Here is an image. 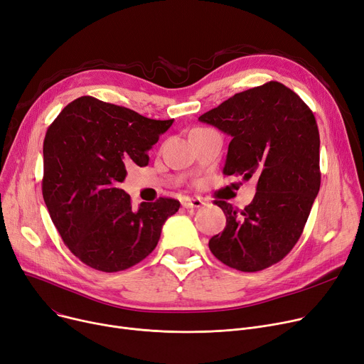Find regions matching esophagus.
I'll return each mask as SVG.
<instances>
[{
    "mask_svg": "<svg viewBox=\"0 0 364 364\" xmlns=\"http://www.w3.org/2000/svg\"><path fill=\"white\" fill-rule=\"evenodd\" d=\"M205 203L201 200V198H189V197H185L182 200V205L185 208H200L203 207Z\"/></svg>",
    "mask_w": 364,
    "mask_h": 364,
    "instance_id": "esophagus-1",
    "label": "esophagus"
}]
</instances>
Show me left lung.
Wrapping results in <instances>:
<instances>
[{
  "label": "left lung",
  "instance_id": "1",
  "mask_svg": "<svg viewBox=\"0 0 364 364\" xmlns=\"http://www.w3.org/2000/svg\"><path fill=\"white\" fill-rule=\"evenodd\" d=\"M198 119L232 138L223 175L259 179L244 210L216 201L226 228L208 241L210 251L241 272L270 267L300 240L320 188L314 114L294 91L270 80L235 94Z\"/></svg>",
  "mask_w": 364,
  "mask_h": 364
}]
</instances>
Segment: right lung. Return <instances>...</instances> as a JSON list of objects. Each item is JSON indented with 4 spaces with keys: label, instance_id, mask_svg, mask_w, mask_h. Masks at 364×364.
<instances>
[{
    "label": "right lung",
    "instance_id": "1",
    "mask_svg": "<svg viewBox=\"0 0 364 364\" xmlns=\"http://www.w3.org/2000/svg\"><path fill=\"white\" fill-rule=\"evenodd\" d=\"M172 123L80 97L50 124L42 196L60 237L82 263L120 272L156 248L163 223L181 203L160 197L135 210L119 183L127 166L148 164L149 148Z\"/></svg>",
    "mask_w": 364,
    "mask_h": 364
}]
</instances>
